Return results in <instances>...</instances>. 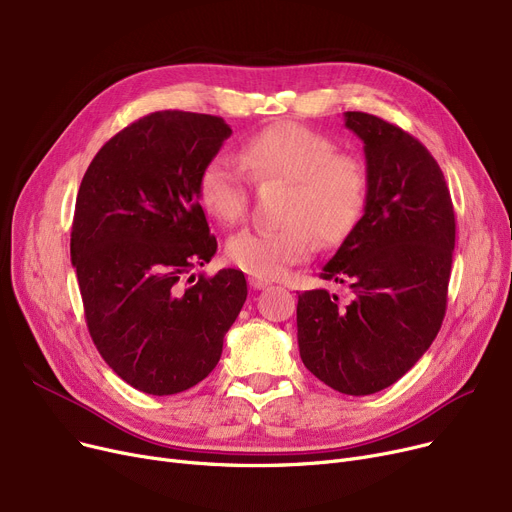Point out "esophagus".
Here are the masks:
<instances>
[{"label":"esophagus","instance_id":"esophagus-1","mask_svg":"<svg viewBox=\"0 0 512 512\" xmlns=\"http://www.w3.org/2000/svg\"><path fill=\"white\" fill-rule=\"evenodd\" d=\"M249 284H251V288H255V290H263V288L270 286V282L259 278V276H251V278H249Z\"/></svg>","mask_w":512,"mask_h":512}]
</instances>
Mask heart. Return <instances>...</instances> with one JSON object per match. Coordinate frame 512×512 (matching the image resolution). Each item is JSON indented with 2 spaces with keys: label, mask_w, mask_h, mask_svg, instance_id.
<instances>
[{
  "label": "heart",
  "mask_w": 512,
  "mask_h": 512,
  "mask_svg": "<svg viewBox=\"0 0 512 512\" xmlns=\"http://www.w3.org/2000/svg\"><path fill=\"white\" fill-rule=\"evenodd\" d=\"M286 182L280 228L240 230L226 245L228 259L253 276L276 278L321 245H336L357 224L367 199V170L353 155L299 122H278L251 134L240 159L211 155L199 172L203 209L222 224L247 211L251 182Z\"/></svg>",
  "instance_id": "heart-1"
}]
</instances>
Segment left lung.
<instances>
[{
  "label": "left lung",
  "mask_w": 512,
  "mask_h": 512,
  "mask_svg": "<svg viewBox=\"0 0 512 512\" xmlns=\"http://www.w3.org/2000/svg\"><path fill=\"white\" fill-rule=\"evenodd\" d=\"M344 124L363 141L367 199L319 276L353 297L301 292L297 338L317 380L365 396L400 380L438 336L456 222L438 161L415 137L365 112H346Z\"/></svg>",
  "instance_id": "left-lung-1"
}]
</instances>
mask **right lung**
Wrapping results in <instances>:
<instances>
[{
    "label": "right lung",
    "instance_id": "1",
    "mask_svg": "<svg viewBox=\"0 0 512 512\" xmlns=\"http://www.w3.org/2000/svg\"><path fill=\"white\" fill-rule=\"evenodd\" d=\"M232 128L218 116L153 112L93 157L76 195L70 257L103 361L145 394L197 386L222 357L247 280L220 270L197 180Z\"/></svg>",
    "mask_w": 512,
    "mask_h": 512
}]
</instances>
